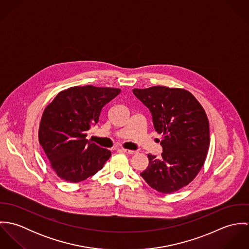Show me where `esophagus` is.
<instances>
[{
    "mask_svg": "<svg viewBox=\"0 0 249 249\" xmlns=\"http://www.w3.org/2000/svg\"><path fill=\"white\" fill-rule=\"evenodd\" d=\"M121 151H123L124 153H127V154H134V153H136L135 150H130V149H125V148H122Z\"/></svg>",
    "mask_w": 249,
    "mask_h": 249,
    "instance_id": "obj_1",
    "label": "esophagus"
}]
</instances>
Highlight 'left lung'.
Segmentation results:
<instances>
[{
    "label": "left lung",
    "mask_w": 249,
    "mask_h": 249,
    "mask_svg": "<svg viewBox=\"0 0 249 249\" xmlns=\"http://www.w3.org/2000/svg\"><path fill=\"white\" fill-rule=\"evenodd\" d=\"M133 94L149 109L154 128L162 134V158L148 154V166L140 176L159 193L178 192L204 165L210 144L206 112L192 93L181 88H135Z\"/></svg>",
    "instance_id": "8db88e82"
}]
</instances>
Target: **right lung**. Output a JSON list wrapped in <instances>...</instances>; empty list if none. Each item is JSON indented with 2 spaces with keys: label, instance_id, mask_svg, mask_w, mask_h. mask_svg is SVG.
<instances>
[{
  "label": "right lung",
  "instance_id": "add662e5",
  "mask_svg": "<svg viewBox=\"0 0 249 249\" xmlns=\"http://www.w3.org/2000/svg\"><path fill=\"white\" fill-rule=\"evenodd\" d=\"M120 93L118 88L73 86L59 92L45 108L38 139L58 178L77 183L103 169L111 151L85 138L104 107Z\"/></svg>",
  "mask_w": 249,
  "mask_h": 249
}]
</instances>
